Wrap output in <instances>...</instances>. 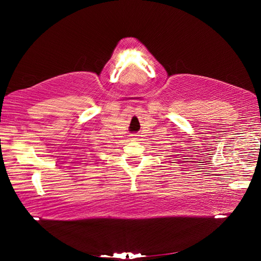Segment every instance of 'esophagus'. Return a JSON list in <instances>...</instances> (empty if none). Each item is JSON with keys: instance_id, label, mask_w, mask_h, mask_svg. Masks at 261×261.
Returning <instances> with one entry per match:
<instances>
[{"instance_id": "1", "label": "esophagus", "mask_w": 261, "mask_h": 261, "mask_svg": "<svg viewBox=\"0 0 261 261\" xmlns=\"http://www.w3.org/2000/svg\"><path fill=\"white\" fill-rule=\"evenodd\" d=\"M131 140H137V135H131Z\"/></svg>"}]
</instances>
